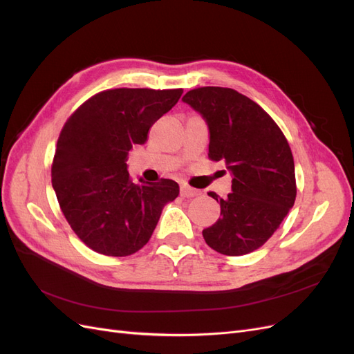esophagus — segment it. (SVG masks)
Returning a JSON list of instances; mask_svg holds the SVG:
<instances>
[{
  "label": "esophagus",
  "mask_w": 354,
  "mask_h": 354,
  "mask_svg": "<svg viewBox=\"0 0 354 354\" xmlns=\"http://www.w3.org/2000/svg\"><path fill=\"white\" fill-rule=\"evenodd\" d=\"M180 195L183 196V198H195V196L199 195V192L196 189H194V187H189V186L183 185V186L180 187Z\"/></svg>",
  "instance_id": "obj_1"
}]
</instances>
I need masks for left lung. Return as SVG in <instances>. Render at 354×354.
I'll return each mask as SVG.
<instances>
[{
    "label": "left lung",
    "instance_id": "left-lung-1",
    "mask_svg": "<svg viewBox=\"0 0 354 354\" xmlns=\"http://www.w3.org/2000/svg\"><path fill=\"white\" fill-rule=\"evenodd\" d=\"M183 102L202 115L209 130V159L223 160L232 192L220 202V218L202 230L214 251L245 255L264 245L294 207L297 196L291 147L281 128L259 104L232 88L201 87Z\"/></svg>",
    "mask_w": 354,
    "mask_h": 354
}]
</instances>
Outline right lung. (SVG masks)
<instances>
[{"instance_id":"right-lung-1","label":"right lung","mask_w":354,"mask_h":354,"mask_svg":"<svg viewBox=\"0 0 354 354\" xmlns=\"http://www.w3.org/2000/svg\"><path fill=\"white\" fill-rule=\"evenodd\" d=\"M181 94V88L106 90L82 103L63 127L51 183L63 216L93 251L125 257L142 250L162 208L178 196L174 180L133 183L127 159Z\"/></svg>"}]
</instances>
